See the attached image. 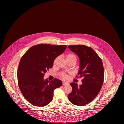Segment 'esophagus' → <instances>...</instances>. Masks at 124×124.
<instances>
[{
  "instance_id": "1",
  "label": "esophagus",
  "mask_w": 124,
  "mask_h": 124,
  "mask_svg": "<svg viewBox=\"0 0 124 124\" xmlns=\"http://www.w3.org/2000/svg\"><path fill=\"white\" fill-rule=\"evenodd\" d=\"M68 83H67V82H62V85H67Z\"/></svg>"
}]
</instances>
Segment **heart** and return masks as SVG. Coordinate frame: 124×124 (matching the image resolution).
Segmentation results:
<instances>
[{
    "mask_svg": "<svg viewBox=\"0 0 124 124\" xmlns=\"http://www.w3.org/2000/svg\"><path fill=\"white\" fill-rule=\"evenodd\" d=\"M66 60H68V59H73V60H75L76 62V61H77V58H76V56H75V55L73 54H67L66 56ZM56 60H57V58L54 60V63H55ZM62 78H63L64 79L66 80V79H67L68 78V76L67 75L63 74V75H62Z\"/></svg>",
    "mask_w": 124,
    "mask_h": 124,
    "instance_id": "heart-1",
    "label": "heart"
}]
</instances>
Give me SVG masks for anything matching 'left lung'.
<instances>
[{"label": "left lung", "mask_w": 124, "mask_h": 124, "mask_svg": "<svg viewBox=\"0 0 124 124\" xmlns=\"http://www.w3.org/2000/svg\"><path fill=\"white\" fill-rule=\"evenodd\" d=\"M80 60L79 77H83L82 85L70 84L72 91L68 98L73 104L78 106L87 105L97 97L104 82V70L101 59L91 47L83 45L68 46Z\"/></svg>", "instance_id": "obj_1"}]
</instances>
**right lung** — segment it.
<instances>
[{"label": "right lung", "instance_id": "obj_1", "mask_svg": "<svg viewBox=\"0 0 124 124\" xmlns=\"http://www.w3.org/2000/svg\"><path fill=\"white\" fill-rule=\"evenodd\" d=\"M66 47V45L39 44L30 47L20 59L17 73L19 86L31 104L40 107L47 105L53 100L54 91L62 85L58 79L48 81L43 77Z\"/></svg>", "mask_w": 124, "mask_h": 124}]
</instances>
